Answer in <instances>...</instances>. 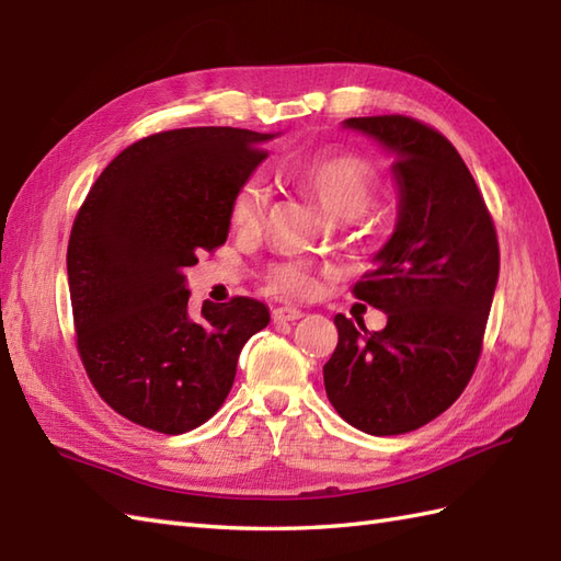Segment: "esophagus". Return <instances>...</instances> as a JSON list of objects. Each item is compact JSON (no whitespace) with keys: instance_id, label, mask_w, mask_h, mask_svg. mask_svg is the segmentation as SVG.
<instances>
[{"instance_id":"obj_1","label":"esophagus","mask_w":561,"mask_h":561,"mask_svg":"<svg viewBox=\"0 0 561 561\" xmlns=\"http://www.w3.org/2000/svg\"><path fill=\"white\" fill-rule=\"evenodd\" d=\"M297 319H302V309H297V307H276V309H273V321L285 323V321H297Z\"/></svg>"}]
</instances>
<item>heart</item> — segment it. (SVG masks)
Instances as JSON below:
<instances>
[{
    "label": "heart",
    "instance_id": "b5f03b06",
    "mask_svg": "<svg viewBox=\"0 0 561 561\" xmlns=\"http://www.w3.org/2000/svg\"><path fill=\"white\" fill-rule=\"evenodd\" d=\"M293 178L319 199L325 214L350 221L368 209L378 190V175L371 163L350 154H321L299 163ZM266 190L259 178H250L230 199V221L236 228H254L262 221ZM271 288L283 295L302 297L311 293L313 278L302 264H280L271 271Z\"/></svg>",
    "mask_w": 561,
    "mask_h": 561
}]
</instances>
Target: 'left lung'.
I'll use <instances>...</instances> for the list:
<instances>
[{
	"mask_svg": "<svg viewBox=\"0 0 561 561\" xmlns=\"http://www.w3.org/2000/svg\"><path fill=\"white\" fill-rule=\"evenodd\" d=\"M392 159L398 221L354 295L388 313L366 331L337 313L325 394L350 426L398 435L440 416L476 368L500 276L493 218L457 149L407 116L347 118Z\"/></svg>",
	"mask_w": 561,
	"mask_h": 561,
	"instance_id": "obj_1",
	"label": "left lung"
}]
</instances>
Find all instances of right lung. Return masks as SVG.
Returning <instances> with one entry per match:
<instances>
[{
    "instance_id": "obj_1",
    "label": "right lung",
    "mask_w": 561,
    "mask_h": 561,
    "mask_svg": "<svg viewBox=\"0 0 561 561\" xmlns=\"http://www.w3.org/2000/svg\"><path fill=\"white\" fill-rule=\"evenodd\" d=\"M278 133L181 128L108 163L68 240L78 352L102 400L145 428L202 426L233 388L242 345L268 325L250 297L187 307L185 268L224 244L230 199Z\"/></svg>"
}]
</instances>
